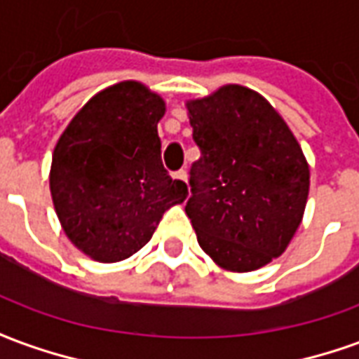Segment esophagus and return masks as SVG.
<instances>
[{
    "label": "esophagus",
    "instance_id": "esophagus-1",
    "mask_svg": "<svg viewBox=\"0 0 359 359\" xmlns=\"http://www.w3.org/2000/svg\"><path fill=\"white\" fill-rule=\"evenodd\" d=\"M175 179H179V180H182V182H187V179H188L187 171H179V172H175Z\"/></svg>",
    "mask_w": 359,
    "mask_h": 359
}]
</instances>
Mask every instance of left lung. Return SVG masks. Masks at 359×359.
<instances>
[{
    "label": "left lung",
    "instance_id": "obj_1",
    "mask_svg": "<svg viewBox=\"0 0 359 359\" xmlns=\"http://www.w3.org/2000/svg\"><path fill=\"white\" fill-rule=\"evenodd\" d=\"M184 105L202 149L187 203L198 244L221 269H259L283 256L304 219L308 159L256 90L225 84Z\"/></svg>",
    "mask_w": 359,
    "mask_h": 359
}]
</instances>
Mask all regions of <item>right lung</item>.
<instances>
[{"label": "right lung", "mask_w": 359, "mask_h": 359, "mask_svg": "<svg viewBox=\"0 0 359 359\" xmlns=\"http://www.w3.org/2000/svg\"><path fill=\"white\" fill-rule=\"evenodd\" d=\"M167 111L144 82L92 95L53 148L50 192L67 238L84 256L115 264L144 248L188 187L161 165L157 123Z\"/></svg>", "instance_id": "obj_1"}]
</instances>
